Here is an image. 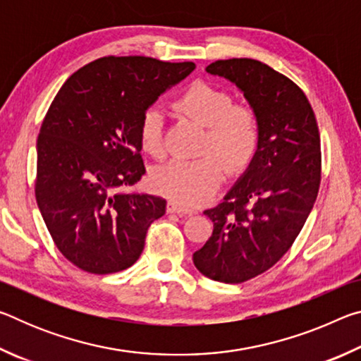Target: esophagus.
<instances>
[{"label":"esophagus","instance_id":"1","mask_svg":"<svg viewBox=\"0 0 361 361\" xmlns=\"http://www.w3.org/2000/svg\"><path fill=\"white\" fill-rule=\"evenodd\" d=\"M167 212L169 213H176V215H191V213H192V210L185 209V207L180 205L178 202H175V200H169Z\"/></svg>","mask_w":361,"mask_h":361}]
</instances>
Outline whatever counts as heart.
<instances>
[{"label": "heart", "instance_id": "b5f03b06", "mask_svg": "<svg viewBox=\"0 0 361 361\" xmlns=\"http://www.w3.org/2000/svg\"><path fill=\"white\" fill-rule=\"evenodd\" d=\"M232 95L216 85L195 82L176 100V108L189 118L207 126L202 152L191 161L173 159L152 170L151 183L156 191L169 195L183 207L209 200L224 178V164L242 170L252 161L259 145L261 126L255 109L245 103H232ZM140 145L152 156L164 152V114L157 106L148 108L138 129ZM216 154L213 155L212 152Z\"/></svg>", "mask_w": 361, "mask_h": 361}]
</instances>
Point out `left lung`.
Wrapping results in <instances>:
<instances>
[{"instance_id":"left-lung-1","label":"left lung","mask_w":361,"mask_h":361,"mask_svg":"<svg viewBox=\"0 0 361 361\" xmlns=\"http://www.w3.org/2000/svg\"><path fill=\"white\" fill-rule=\"evenodd\" d=\"M205 71L234 84L261 126L247 170L224 202L204 212L213 232L192 255L205 277L240 283L271 269L301 232L319 194L320 135L307 97L266 63L216 60Z\"/></svg>"}]
</instances>
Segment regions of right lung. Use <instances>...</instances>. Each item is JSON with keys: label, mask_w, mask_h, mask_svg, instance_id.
Segmentation results:
<instances>
[{"label": "right lung", "mask_w": 361, "mask_h": 361, "mask_svg": "<svg viewBox=\"0 0 361 361\" xmlns=\"http://www.w3.org/2000/svg\"><path fill=\"white\" fill-rule=\"evenodd\" d=\"M195 68L151 57H103L59 90L42 121L35 194L57 248L90 274L124 271L143 252L166 199L137 191L143 113Z\"/></svg>", "instance_id": "add662e5"}]
</instances>
